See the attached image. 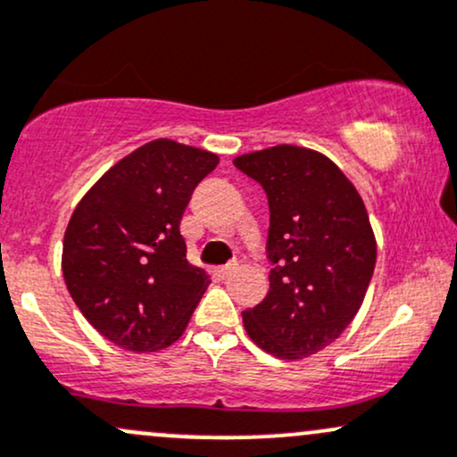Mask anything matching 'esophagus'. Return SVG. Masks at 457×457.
I'll return each mask as SVG.
<instances>
[{
	"mask_svg": "<svg viewBox=\"0 0 457 457\" xmlns=\"http://www.w3.org/2000/svg\"><path fill=\"white\" fill-rule=\"evenodd\" d=\"M237 269H238V264H225V267H219L217 269V275H219L220 279H228L229 275L237 273Z\"/></svg>",
	"mask_w": 457,
	"mask_h": 457,
	"instance_id": "34e87169",
	"label": "esophagus"
}]
</instances>
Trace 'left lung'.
Masks as SVG:
<instances>
[{"label":"left lung","mask_w":457,"mask_h":457,"mask_svg":"<svg viewBox=\"0 0 457 457\" xmlns=\"http://www.w3.org/2000/svg\"><path fill=\"white\" fill-rule=\"evenodd\" d=\"M234 164L264 188L270 212V288L245 310L243 325L275 358H308L334 343L364 302L378 258L367 208L347 175L312 149L278 145Z\"/></svg>","instance_id":"obj_1"}]
</instances>
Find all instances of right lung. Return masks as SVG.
Masks as SVG:
<instances>
[{"instance_id":"add662e5","label":"right lung","mask_w":457,"mask_h":457,"mask_svg":"<svg viewBox=\"0 0 457 457\" xmlns=\"http://www.w3.org/2000/svg\"><path fill=\"white\" fill-rule=\"evenodd\" d=\"M219 155L169 138L119 160L75 205L62 275L75 305L117 347L158 351L187 329L208 288L187 260L179 220Z\"/></svg>"}]
</instances>
